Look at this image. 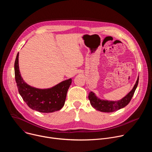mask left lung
I'll use <instances>...</instances> for the list:
<instances>
[{"instance_id": "8db88e82", "label": "left lung", "mask_w": 152, "mask_h": 152, "mask_svg": "<svg viewBox=\"0 0 152 152\" xmlns=\"http://www.w3.org/2000/svg\"><path fill=\"white\" fill-rule=\"evenodd\" d=\"M138 81L139 77H138L137 82L132 90L124 97L118 101H109L100 99L93 92L91 91L88 95V99L90 100V103L94 109L101 112L112 113L119 110L127 106L130 101L131 100L138 86Z\"/></svg>"}]
</instances>
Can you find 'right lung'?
I'll return each mask as SVG.
<instances>
[{
	"mask_svg": "<svg viewBox=\"0 0 152 152\" xmlns=\"http://www.w3.org/2000/svg\"><path fill=\"white\" fill-rule=\"evenodd\" d=\"M15 79L18 93L28 106L39 113L60 110L66 101L72 79L64 80L50 88L38 89L27 84L21 77L18 67V53L14 63Z\"/></svg>",
	"mask_w": 152,
	"mask_h": 152,
	"instance_id": "1",
	"label": "right lung"
}]
</instances>
